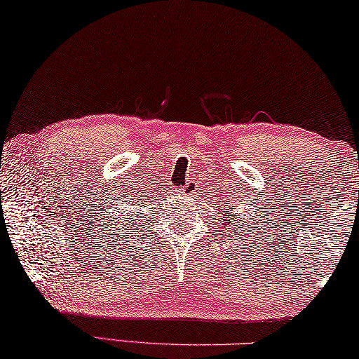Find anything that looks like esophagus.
Listing matches in <instances>:
<instances>
[{
	"label": "esophagus",
	"instance_id": "34e87169",
	"mask_svg": "<svg viewBox=\"0 0 359 359\" xmlns=\"http://www.w3.org/2000/svg\"><path fill=\"white\" fill-rule=\"evenodd\" d=\"M197 189H198V184L196 183V181H194V180H187L184 187H183V192H184V194H189V196H194V194L197 192Z\"/></svg>",
	"mask_w": 359,
	"mask_h": 359
}]
</instances>
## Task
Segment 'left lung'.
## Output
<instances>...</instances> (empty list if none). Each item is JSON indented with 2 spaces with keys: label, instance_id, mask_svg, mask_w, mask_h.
I'll use <instances>...</instances> for the list:
<instances>
[{
  "label": "left lung",
  "instance_id": "8db88e82",
  "mask_svg": "<svg viewBox=\"0 0 359 359\" xmlns=\"http://www.w3.org/2000/svg\"><path fill=\"white\" fill-rule=\"evenodd\" d=\"M221 222H224V219H221ZM229 222H230V224H233V217H231ZM229 222H225V224H227V225H229ZM240 231H241V227H240Z\"/></svg>",
  "mask_w": 359,
  "mask_h": 359
}]
</instances>
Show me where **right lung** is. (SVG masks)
<instances>
[{
	"label": "right lung",
	"instance_id": "right-lung-1",
	"mask_svg": "<svg viewBox=\"0 0 359 359\" xmlns=\"http://www.w3.org/2000/svg\"><path fill=\"white\" fill-rule=\"evenodd\" d=\"M140 216H143V212H142V215H140ZM134 217H137V216H135V215H132L130 217H128V219H129V221H128V224H126V227H129V225H135V224H137V221H138V219H134ZM123 229H124V225L121 224V230H123ZM121 236H123V235H121Z\"/></svg>",
	"mask_w": 359,
	"mask_h": 359
}]
</instances>
